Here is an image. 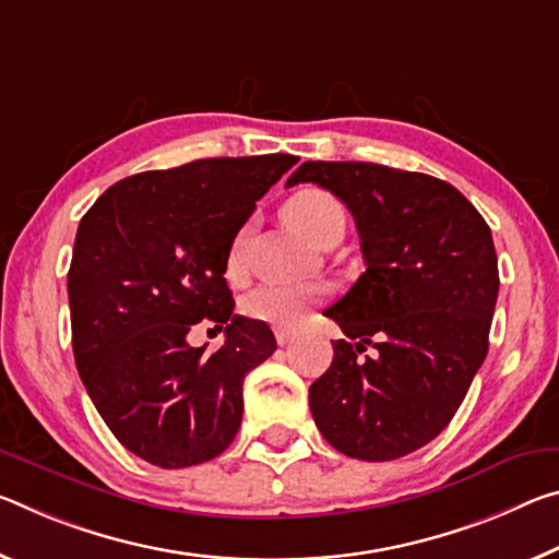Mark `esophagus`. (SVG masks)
<instances>
[{
  "instance_id": "1",
  "label": "esophagus",
  "mask_w": 559,
  "mask_h": 559,
  "mask_svg": "<svg viewBox=\"0 0 559 559\" xmlns=\"http://www.w3.org/2000/svg\"><path fill=\"white\" fill-rule=\"evenodd\" d=\"M290 341H294V333H290V331H276V343L278 345H286Z\"/></svg>"
}]
</instances>
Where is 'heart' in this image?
Masks as SVG:
<instances>
[{
    "label": "heart",
    "instance_id": "b5f03b06",
    "mask_svg": "<svg viewBox=\"0 0 559 559\" xmlns=\"http://www.w3.org/2000/svg\"><path fill=\"white\" fill-rule=\"evenodd\" d=\"M283 216L294 228L311 241L321 238L335 226H345L343 203L323 189H304L294 193L283 206ZM251 226H241L234 236L231 246L226 253V271L228 276H238L243 271V253ZM323 286L318 283H265V286L253 288L243 298V313L253 321L278 328V331H294L308 311L323 298Z\"/></svg>",
    "mask_w": 559,
    "mask_h": 559
}]
</instances>
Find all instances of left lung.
<instances>
[{"label":"left lung","mask_w":559,"mask_h":559,"mask_svg":"<svg viewBox=\"0 0 559 559\" xmlns=\"http://www.w3.org/2000/svg\"><path fill=\"white\" fill-rule=\"evenodd\" d=\"M356 218L366 273L325 311L348 341L308 391L321 436L380 463L428 445L453 420L487 356L500 276L490 226L455 186L366 162H306ZM358 340L353 346L349 341ZM366 344L378 359H358Z\"/></svg>","instance_id":"1"}]
</instances>
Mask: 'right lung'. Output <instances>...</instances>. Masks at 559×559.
<instances>
[{"label":"right lung","instance_id":"obj_1","mask_svg":"<svg viewBox=\"0 0 559 559\" xmlns=\"http://www.w3.org/2000/svg\"><path fill=\"white\" fill-rule=\"evenodd\" d=\"M290 154L144 171L106 189L79 224L69 265L76 370L123 448L179 471L231 445L243 378L276 350L271 328L234 313L226 253ZM224 326L211 357L185 335Z\"/></svg>","mask_w":559,"mask_h":559}]
</instances>
